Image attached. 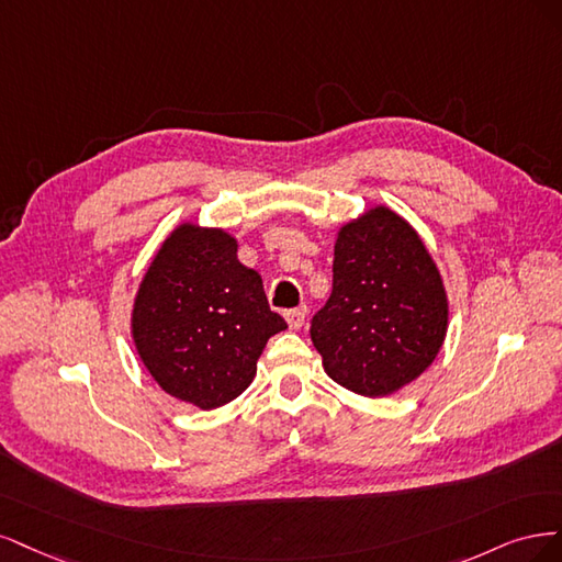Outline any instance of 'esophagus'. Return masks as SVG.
I'll list each match as a JSON object with an SVG mask.
<instances>
[{"label": "esophagus", "mask_w": 562, "mask_h": 562, "mask_svg": "<svg viewBox=\"0 0 562 562\" xmlns=\"http://www.w3.org/2000/svg\"><path fill=\"white\" fill-rule=\"evenodd\" d=\"M305 317H307V307H305V305L294 307V311H286V313H284V319H286V324H289V329H301Z\"/></svg>", "instance_id": "1"}]
</instances>
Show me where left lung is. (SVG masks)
Returning <instances> with one entry per match:
<instances>
[{
    "label": "left lung",
    "instance_id": "8db88e82",
    "mask_svg": "<svg viewBox=\"0 0 562 562\" xmlns=\"http://www.w3.org/2000/svg\"><path fill=\"white\" fill-rule=\"evenodd\" d=\"M446 331L443 278L418 231L387 205L342 224L331 296L311 327L327 375L355 394L390 396L431 367Z\"/></svg>",
    "mask_w": 562,
    "mask_h": 562
}]
</instances>
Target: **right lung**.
<instances>
[{
  "label": "right lung",
  "instance_id": "obj_1",
  "mask_svg": "<svg viewBox=\"0 0 562 562\" xmlns=\"http://www.w3.org/2000/svg\"><path fill=\"white\" fill-rule=\"evenodd\" d=\"M284 329L261 276L238 261V240L193 222L160 243L131 313L144 369L162 392L203 411L240 396L268 338Z\"/></svg>",
  "mask_w": 562,
  "mask_h": 562
}]
</instances>
